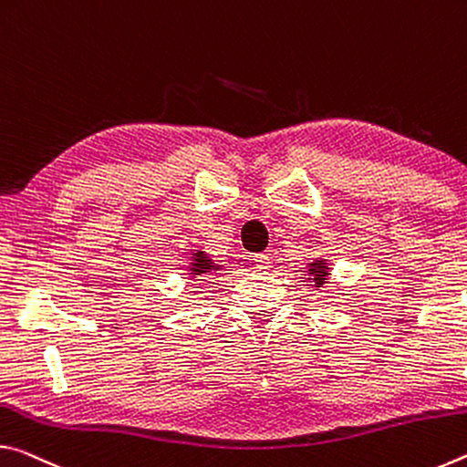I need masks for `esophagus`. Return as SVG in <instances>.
I'll list each match as a JSON object with an SVG mask.
<instances>
[{
  "label": "esophagus",
  "instance_id": "esophagus-1",
  "mask_svg": "<svg viewBox=\"0 0 467 467\" xmlns=\"http://www.w3.org/2000/svg\"><path fill=\"white\" fill-rule=\"evenodd\" d=\"M252 261H254V265H256V269H269V266H271V256L269 254H265V252H263V254H254V256H252Z\"/></svg>",
  "mask_w": 467,
  "mask_h": 467
}]
</instances>
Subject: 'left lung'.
Listing matches in <instances>:
<instances>
[{
	"mask_svg": "<svg viewBox=\"0 0 467 467\" xmlns=\"http://www.w3.org/2000/svg\"><path fill=\"white\" fill-rule=\"evenodd\" d=\"M308 275H310V279H312V284H315V287H323L327 284V277H328V265H327L325 258L310 263Z\"/></svg>",
	"mask_w": 467,
	"mask_h": 467,
	"instance_id": "1",
	"label": "left lung"
}]
</instances>
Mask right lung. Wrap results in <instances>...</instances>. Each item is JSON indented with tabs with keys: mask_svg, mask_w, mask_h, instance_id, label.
<instances>
[{
	"mask_svg": "<svg viewBox=\"0 0 467 467\" xmlns=\"http://www.w3.org/2000/svg\"><path fill=\"white\" fill-rule=\"evenodd\" d=\"M217 263H213L209 254H204L202 250H196L192 254V263H190V277H204V275H211L213 271H219Z\"/></svg>",
	"mask_w": 467,
	"mask_h": 467,
	"instance_id": "right-lung-1",
	"label": "right lung"
}]
</instances>
